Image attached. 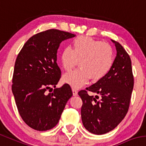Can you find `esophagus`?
<instances>
[{"label": "esophagus", "instance_id": "obj_1", "mask_svg": "<svg viewBox=\"0 0 146 146\" xmlns=\"http://www.w3.org/2000/svg\"><path fill=\"white\" fill-rule=\"evenodd\" d=\"M72 93H73V95H74V96H77L78 91H77V89H75V88H73V89H72Z\"/></svg>", "mask_w": 146, "mask_h": 146}]
</instances>
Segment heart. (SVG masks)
<instances>
[{"label":"heart","instance_id":"heart-1","mask_svg":"<svg viewBox=\"0 0 146 146\" xmlns=\"http://www.w3.org/2000/svg\"><path fill=\"white\" fill-rule=\"evenodd\" d=\"M64 69L72 70L80 61V69L67 73L63 80L73 88H80L87 84L90 77L97 82L110 72L114 54L109 43L86 36L76 37L72 42V48H65L61 54Z\"/></svg>","mask_w":146,"mask_h":146}]
</instances>
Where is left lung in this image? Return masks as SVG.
I'll return each mask as SVG.
<instances>
[{
	"label": "left lung",
	"mask_w": 146,
	"mask_h": 146,
	"mask_svg": "<svg viewBox=\"0 0 146 146\" xmlns=\"http://www.w3.org/2000/svg\"><path fill=\"white\" fill-rule=\"evenodd\" d=\"M117 56L106 76L86 90L79 91L82 101L81 117L87 130L103 135L114 129L128 111L134 86L132 62L122 45L112 40ZM97 95L89 96L87 90Z\"/></svg>",
	"instance_id": "left-lung-1"
}]
</instances>
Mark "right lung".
Instances as JSON below:
<instances>
[{
  "mask_svg": "<svg viewBox=\"0 0 146 146\" xmlns=\"http://www.w3.org/2000/svg\"><path fill=\"white\" fill-rule=\"evenodd\" d=\"M74 36L54 29L41 32L30 37L17 56L12 93L21 119L35 130L54 127L72 96L68 84L56 88L61 74L56 61L60 43Z\"/></svg>",
  "mask_w": 146,
  "mask_h": 146,
  "instance_id": "right-lung-1",
  "label": "right lung"
}]
</instances>
